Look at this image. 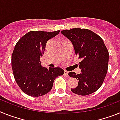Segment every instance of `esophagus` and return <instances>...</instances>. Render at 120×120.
<instances>
[{
	"instance_id": "obj_1",
	"label": "esophagus",
	"mask_w": 120,
	"mask_h": 120,
	"mask_svg": "<svg viewBox=\"0 0 120 120\" xmlns=\"http://www.w3.org/2000/svg\"><path fill=\"white\" fill-rule=\"evenodd\" d=\"M64 74H65V75H68V71H67V70H64Z\"/></svg>"
}]
</instances>
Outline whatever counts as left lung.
Instances as JSON below:
<instances>
[{
  "instance_id": "8db88e82",
  "label": "left lung",
  "mask_w": 120,
  "mask_h": 120,
  "mask_svg": "<svg viewBox=\"0 0 120 120\" xmlns=\"http://www.w3.org/2000/svg\"><path fill=\"white\" fill-rule=\"evenodd\" d=\"M70 40L75 54L81 60L79 74L69 72L70 77L78 81L71 91L79 95H88L96 92L103 83L108 69L109 52L100 36L89 30L75 28L61 31Z\"/></svg>"
}]
</instances>
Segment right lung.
<instances>
[{"label":"right lung","instance_id":"right-lung-1","mask_svg":"<svg viewBox=\"0 0 120 120\" xmlns=\"http://www.w3.org/2000/svg\"><path fill=\"white\" fill-rule=\"evenodd\" d=\"M59 31H32L16 43L11 56V66L17 85L26 95L34 97L45 95L52 90L55 78L64 74V70L60 67L49 69L42 67L40 61L47 42Z\"/></svg>","mask_w":120,"mask_h":120}]
</instances>
